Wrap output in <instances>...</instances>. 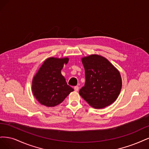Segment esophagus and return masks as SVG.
<instances>
[{"mask_svg":"<svg viewBox=\"0 0 149 149\" xmlns=\"http://www.w3.org/2000/svg\"><path fill=\"white\" fill-rule=\"evenodd\" d=\"M79 87H78V86H75V87H74V90L75 91V92H77V91L79 90Z\"/></svg>","mask_w":149,"mask_h":149,"instance_id":"34e87169","label":"esophagus"}]
</instances>
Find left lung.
Instances as JSON below:
<instances>
[{
	"label": "left lung",
	"instance_id": "8db88e82",
	"mask_svg": "<svg viewBox=\"0 0 149 149\" xmlns=\"http://www.w3.org/2000/svg\"><path fill=\"white\" fill-rule=\"evenodd\" d=\"M85 85L79 94L91 107L100 109L114 102L121 92L122 79L118 70L105 57L97 54L81 59Z\"/></svg>",
	"mask_w": 149,
	"mask_h": 149
}]
</instances>
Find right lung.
<instances>
[{"label":"right lung","mask_w":149,"mask_h":149,"mask_svg":"<svg viewBox=\"0 0 149 149\" xmlns=\"http://www.w3.org/2000/svg\"><path fill=\"white\" fill-rule=\"evenodd\" d=\"M69 58L49 57L41 66L32 81V92L41 104L54 107L61 103L74 89L66 83L61 74Z\"/></svg>","instance_id":"1"}]
</instances>
